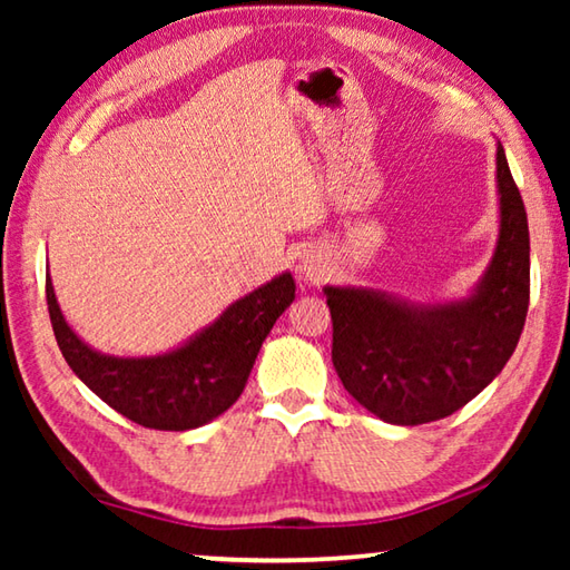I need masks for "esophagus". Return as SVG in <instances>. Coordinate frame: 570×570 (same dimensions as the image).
<instances>
[{
	"instance_id": "34e87169",
	"label": "esophagus",
	"mask_w": 570,
	"mask_h": 570,
	"mask_svg": "<svg viewBox=\"0 0 570 570\" xmlns=\"http://www.w3.org/2000/svg\"><path fill=\"white\" fill-rule=\"evenodd\" d=\"M302 272H304V276H306V282H316V278H320V272H316L314 266H306V264H304Z\"/></svg>"
}]
</instances>
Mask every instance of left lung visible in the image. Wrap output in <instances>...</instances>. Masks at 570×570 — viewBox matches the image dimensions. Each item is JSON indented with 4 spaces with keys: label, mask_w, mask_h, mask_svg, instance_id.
I'll use <instances>...</instances> for the list:
<instances>
[{
    "label": "left lung",
    "mask_w": 570,
    "mask_h": 570,
    "mask_svg": "<svg viewBox=\"0 0 570 570\" xmlns=\"http://www.w3.org/2000/svg\"><path fill=\"white\" fill-rule=\"evenodd\" d=\"M498 193V248L470 298L412 306L366 288H324L334 370L344 390L380 420L448 417L485 390L515 352L530 302V238L503 146Z\"/></svg>",
    "instance_id": "left-lung-1"
}]
</instances>
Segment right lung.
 <instances>
[{"label": "right lung", "instance_id": "right-lung-1", "mask_svg": "<svg viewBox=\"0 0 570 570\" xmlns=\"http://www.w3.org/2000/svg\"><path fill=\"white\" fill-rule=\"evenodd\" d=\"M294 292L292 274H282L230 304L180 350L122 360L90 350L67 326L50 276L45 284L55 340L77 377L122 417L173 432L200 428L240 397L266 334L294 302Z\"/></svg>", "mask_w": 570, "mask_h": 570}]
</instances>
